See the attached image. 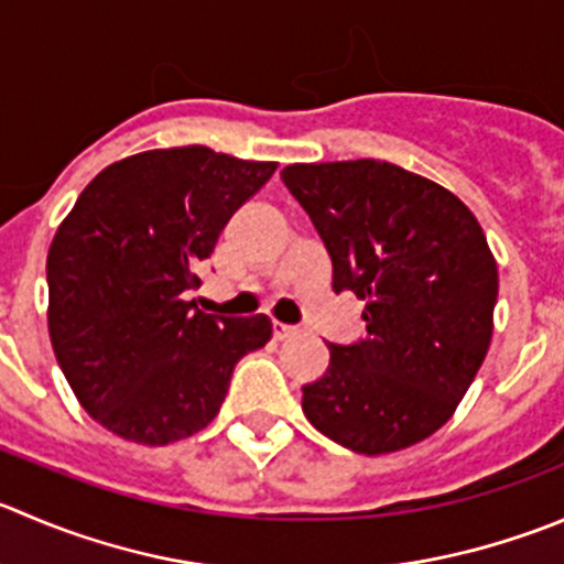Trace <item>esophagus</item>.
I'll return each mask as SVG.
<instances>
[{"label":"esophagus","mask_w":564,"mask_h":564,"mask_svg":"<svg viewBox=\"0 0 564 564\" xmlns=\"http://www.w3.org/2000/svg\"><path fill=\"white\" fill-rule=\"evenodd\" d=\"M272 333H275L278 341H286V338L297 336V327H294V325H283V322H275V327H272Z\"/></svg>","instance_id":"esophagus-1"}]
</instances>
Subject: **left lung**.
<instances>
[{"instance_id":"1","label":"left lung","mask_w":564,"mask_h":564,"mask_svg":"<svg viewBox=\"0 0 564 564\" xmlns=\"http://www.w3.org/2000/svg\"><path fill=\"white\" fill-rule=\"evenodd\" d=\"M289 193L333 261V292L366 300V338L327 344L303 386L305 419L358 455L408 449L441 430L477 377L499 294L482 226L441 184L377 160L289 165Z\"/></svg>"}]
</instances>
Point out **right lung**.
Here are the masks:
<instances>
[{"label":"right lung","mask_w":564,"mask_h":564,"mask_svg":"<svg viewBox=\"0 0 564 564\" xmlns=\"http://www.w3.org/2000/svg\"><path fill=\"white\" fill-rule=\"evenodd\" d=\"M275 167L206 145L143 151L104 167L59 223L48 336L82 408L118 438L167 446L200 433L237 360L272 338L270 316H212L189 294Z\"/></svg>","instance_id":"obj_1"}]
</instances>
